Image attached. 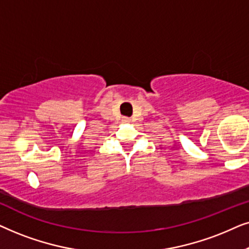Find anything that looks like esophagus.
Segmentation results:
<instances>
[{
	"label": "esophagus",
	"instance_id": "esophagus-1",
	"mask_svg": "<svg viewBox=\"0 0 249 249\" xmlns=\"http://www.w3.org/2000/svg\"><path fill=\"white\" fill-rule=\"evenodd\" d=\"M124 122H130V119H128V118H124Z\"/></svg>",
	"mask_w": 249,
	"mask_h": 249
}]
</instances>
